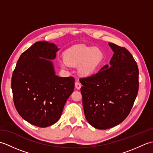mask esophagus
<instances>
[{
	"mask_svg": "<svg viewBox=\"0 0 153 153\" xmlns=\"http://www.w3.org/2000/svg\"><path fill=\"white\" fill-rule=\"evenodd\" d=\"M75 87H76V88L77 89H80L81 88V84L79 83V82H76V83H75Z\"/></svg>",
	"mask_w": 153,
	"mask_h": 153,
	"instance_id": "esophagus-1",
	"label": "esophagus"
}]
</instances>
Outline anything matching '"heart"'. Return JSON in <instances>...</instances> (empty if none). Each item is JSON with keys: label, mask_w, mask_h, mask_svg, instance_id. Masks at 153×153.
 <instances>
[{"label": "heart", "mask_w": 153, "mask_h": 153, "mask_svg": "<svg viewBox=\"0 0 153 153\" xmlns=\"http://www.w3.org/2000/svg\"><path fill=\"white\" fill-rule=\"evenodd\" d=\"M64 60L60 62V66H77L81 76H89L94 74L102 64L104 54L99 48L86 45H77L67 49L64 53Z\"/></svg>", "instance_id": "heart-1"}]
</instances>
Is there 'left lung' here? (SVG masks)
<instances>
[{
    "instance_id": "obj_1",
    "label": "left lung",
    "mask_w": 153,
    "mask_h": 153,
    "mask_svg": "<svg viewBox=\"0 0 153 153\" xmlns=\"http://www.w3.org/2000/svg\"><path fill=\"white\" fill-rule=\"evenodd\" d=\"M114 52L109 65L80 78L83 106L87 122L106 129L120 124L130 112L139 90V70L124 47L108 43Z\"/></svg>"
}]
</instances>
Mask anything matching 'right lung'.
<instances>
[{"instance_id":"1","label":"right lung","mask_w":153,"mask_h":153,"mask_svg":"<svg viewBox=\"0 0 153 153\" xmlns=\"http://www.w3.org/2000/svg\"><path fill=\"white\" fill-rule=\"evenodd\" d=\"M59 50L54 43L38 41L24 52L12 76L13 99L19 114L32 125L52 126L60 118L74 89L73 77L55 74L51 60Z\"/></svg>"}]
</instances>
